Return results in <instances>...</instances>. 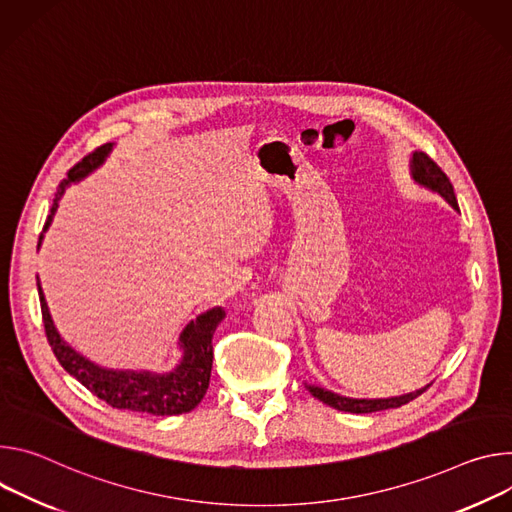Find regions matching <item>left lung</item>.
Here are the masks:
<instances>
[{
	"mask_svg": "<svg viewBox=\"0 0 512 512\" xmlns=\"http://www.w3.org/2000/svg\"><path fill=\"white\" fill-rule=\"evenodd\" d=\"M409 166H411V177L419 187H425L431 193H437L453 209L460 211L456 193H453V187H451L447 175L425 152H413ZM305 386L321 403H325L337 411H346V413H376V411L403 407V405L411 403L413 399H417L419 394H423L429 388V384H425L423 388H417V390L401 394V396H388V399H352V396H342V394L327 390L323 386H315V384H305Z\"/></svg>",
	"mask_w": 512,
	"mask_h": 512,
	"instance_id": "obj_1",
	"label": "left lung"
}]
</instances>
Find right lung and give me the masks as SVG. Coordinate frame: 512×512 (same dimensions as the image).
Wrapping results in <instances>:
<instances>
[{
    "label": "right lung",
    "mask_w": 512,
    "mask_h": 512,
    "mask_svg": "<svg viewBox=\"0 0 512 512\" xmlns=\"http://www.w3.org/2000/svg\"><path fill=\"white\" fill-rule=\"evenodd\" d=\"M113 142L99 146L95 152L87 154L79 164H75L67 179L59 185L54 195V203L50 209V215L44 223V230L38 238V248L42 246L44 232L50 227L52 217L59 209V201L63 199L69 185H75L89 177L93 170H97L107 156L113 150ZM38 285V297H40V309L44 319V329L48 344L61 362V366L77 378L87 390H91L95 396L113 409H128L148 415H181L193 411L209 388L211 378V366H213V333L217 325L223 321L225 311L221 307H213L195 319H191L181 335H179V350L181 360L179 364L168 370V372H152V370H116V368H105L89 358L81 356L75 348H71L63 335L56 329L52 315L48 311L44 291L40 287V280L36 276Z\"/></svg>",
    "instance_id": "obj_1"
}]
</instances>
